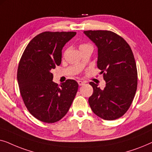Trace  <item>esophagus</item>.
I'll list each match as a JSON object with an SVG mask.
<instances>
[{
  "label": "esophagus",
  "mask_w": 152,
  "mask_h": 152,
  "mask_svg": "<svg viewBox=\"0 0 152 152\" xmlns=\"http://www.w3.org/2000/svg\"><path fill=\"white\" fill-rule=\"evenodd\" d=\"M77 83H78V84L80 85V86H83V85L85 84L84 82H82V81H80V80L77 81Z\"/></svg>",
  "instance_id": "esophagus-1"
}]
</instances>
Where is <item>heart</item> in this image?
Returning a JSON list of instances; mask_svg holds the SVG:
<instances>
[{
    "label": "heart",
    "instance_id": "heart-1",
    "mask_svg": "<svg viewBox=\"0 0 152 152\" xmlns=\"http://www.w3.org/2000/svg\"><path fill=\"white\" fill-rule=\"evenodd\" d=\"M93 48L91 46V45L89 44H85V43H82V44H81L80 45V49L82 50V49H84V48Z\"/></svg>",
    "mask_w": 152,
    "mask_h": 152
}]
</instances>
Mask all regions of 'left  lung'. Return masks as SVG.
Wrapping results in <instances>:
<instances>
[{
	"label": "left lung",
	"instance_id": "1",
	"mask_svg": "<svg viewBox=\"0 0 152 152\" xmlns=\"http://www.w3.org/2000/svg\"><path fill=\"white\" fill-rule=\"evenodd\" d=\"M84 33L97 47V68L103 73V90L94 82L88 98L93 113L107 120L118 119L127 111L138 84L136 64L129 45L115 33L107 30H88Z\"/></svg>",
	"mask_w": 152,
	"mask_h": 152
}]
</instances>
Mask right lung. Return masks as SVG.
<instances>
[{
  "instance_id": "1",
  "label": "right lung",
  "mask_w": 152,
  "mask_h": 152,
  "mask_svg": "<svg viewBox=\"0 0 152 152\" xmlns=\"http://www.w3.org/2000/svg\"><path fill=\"white\" fill-rule=\"evenodd\" d=\"M75 32H44L27 45L18 67L20 95L29 112L40 121L54 123L67 113L77 92L75 80H67L59 86L53 81L52 69L61 62L65 44Z\"/></svg>"
}]
</instances>
